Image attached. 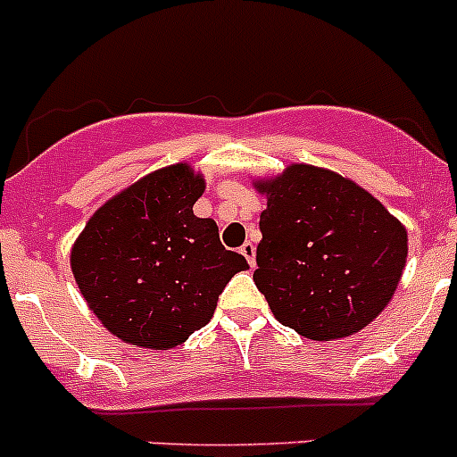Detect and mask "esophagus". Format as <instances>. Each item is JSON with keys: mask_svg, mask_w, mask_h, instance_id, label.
<instances>
[{"mask_svg": "<svg viewBox=\"0 0 457 457\" xmlns=\"http://www.w3.org/2000/svg\"><path fill=\"white\" fill-rule=\"evenodd\" d=\"M241 254L245 256V259H247V263H250V268H254V265H256V259H254V254H256V247H254V243H250V241H247V243H243V245H241Z\"/></svg>", "mask_w": 457, "mask_h": 457, "instance_id": "1", "label": "esophagus"}]
</instances>
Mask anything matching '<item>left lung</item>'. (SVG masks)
I'll use <instances>...</instances> for the list:
<instances>
[{"label": "left lung", "mask_w": 457, "mask_h": 457, "mask_svg": "<svg viewBox=\"0 0 457 457\" xmlns=\"http://www.w3.org/2000/svg\"><path fill=\"white\" fill-rule=\"evenodd\" d=\"M254 187L268 198L254 283L274 317L314 341L369 326L400 283L404 225L364 187L323 167L299 162Z\"/></svg>", "instance_id": "left-lung-1"}]
</instances>
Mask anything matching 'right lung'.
<instances>
[{
	"instance_id": "obj_1",
	"label": "right lung",
	"mask_w": 457,
	"mask_h": 457,
	"mask_svg": "<svg viewBox=\"0 0 457 457\" xmlns=\"http://www.w3.org/2000/svg\"><path fill=\"white\" fill-rule=\"evenodd\" d=\"M205 179L187 162L152 171L104 203L71 250L75 283L102 326L134 346L170 351L205 326L245 256L194 216Z\"/></svg>"
}]
</instances>
